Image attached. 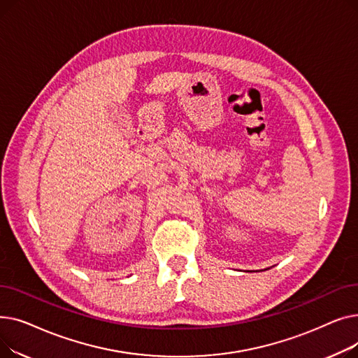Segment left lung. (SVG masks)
<instances>
[{
  "mask_svg": "<svg viewBox=\"0 0 358 358\" xmlns=\"http://www.w3.org/2000/svg\"><path fill=\"white\" fill-rule=\"evenodd\" d=\"M266 270H268V268H266Z\"/></svg>",
  "mask_w": 358,
  "mask_h": 358,
  "instance_id": "1",
  "label": "left lung"
}]
</instances>
